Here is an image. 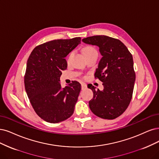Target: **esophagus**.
Returning <instances> with one entry per match:
<instances>
[{"mask_svg":"<svg viewBox=\"0 0 159 159\" xmlns=\"http://www.w3.org/2000/svg\"><path fill=\"white\" fill-rule=\"evenodd\" d=\"M87 88V86H86V84H84V83H82L81 84V89H82V90H84V89H86Z\"/></svg>","mask_w":159,"mask_h":159,"instance_id":"esophagus-1","label":"esophagus"}]
</instances>
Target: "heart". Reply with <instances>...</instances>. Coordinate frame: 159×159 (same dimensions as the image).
<instances>
[{
  "instance_id": "b5f03b06",
  "label": "heart",
  "mask_w": 159,
  "mask_h": 159,
  "mask_svg": "<svg viewBox=\"0 0 159 159\" xmlns=\"http://www.w3.org/2000/svg\"><path fill=\"white\" fill-rule=\"evenodd\" d=\"M83 52H84V54L85 55V56H88L89 55H92V54H97V51L96 50L93 48V47L92 46H86L84 47V48H83ZM73 53H70L69 56V59L70 58V56L72 55Z\"/></svg>"
}]
</instances>
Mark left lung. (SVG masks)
<instances>
[{"mask_svg": "<svg viewBox=\"0 0 159 159\" xmlns=\"http://www.w3.org/2000/svg\"><path fill=\"white\" fill-rule=\"evenodd\" d=\"M83 42L99 47L102 57L94 76L103 83V90H96L89 102L92 112L104 119H115L125 112L132 97L136 73L131 53L120 40L105 35L83 39Z\"/></svg>", "mask_w": 159, "mask_h": 159, "instance_id": "1", "label": "left lung"}]
</instances>
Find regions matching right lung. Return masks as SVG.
I'll list each match as a JSON object with an SVG mask.
<instances>
[{
  "label": "right lung",
  "mask_w": 159,
  "mask_h": 159,
  "mask_svg": "<svg viewBox=\"0 0 159 159\" xmlns=\"http://www.w3.org/2000/svg\"><path fill=\"white\" fill-rule=\"evenodd\" d=\"M80 41V37L51 40L35 47L28 58L25 91L35 112L46 122L63 121L74 112L81 85L73 81L61 89L60 77L67 67L65 57Z\"/></svg>",
  "instance_id": "right-lung-1"
}]
</instances>
